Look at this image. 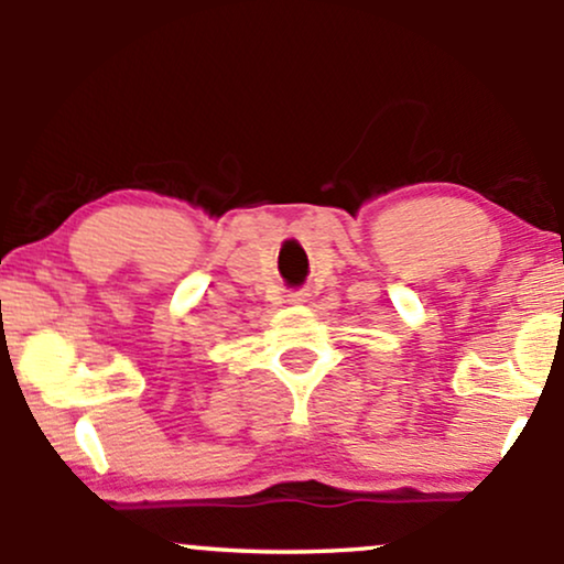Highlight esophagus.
Masks as SVG:
<instances>
[{"mask_svg": "<svg viewBox=\"0 0 564 564\" xmlns=\"http://www.w3.org/2000/svg\"><path fill=\"white\" fill-rule=\"evenodd\" d=\"M291 304H302L304 302V294H291Z\"/></svg>", "mask_w": 564, "mask_h": 564, "instance_id": "1", "label": "esophagus"}]
</instances>
